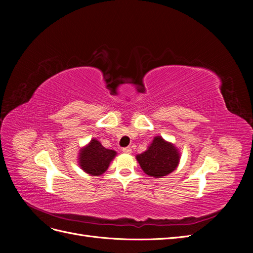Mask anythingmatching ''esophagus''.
I'll return each instance as SVG.
<instances>
[{
	"label": "esophagus",
	"mask_w": 253,
	"mask_h": 253,
	"mask_svg": "<svg viewBox=\"0 0 253 253\" xmlns=\"http://www.w3.org/2000/svg\"><path fill=\"white\" fill-rule=\"evenodd\" d=\"M122 152H124V153H126V154H129V153L132 152V149L129 148V147H126V148L122 149Z\"/></svg>",
	"instance_id": "34e87169"
}]
</instances>
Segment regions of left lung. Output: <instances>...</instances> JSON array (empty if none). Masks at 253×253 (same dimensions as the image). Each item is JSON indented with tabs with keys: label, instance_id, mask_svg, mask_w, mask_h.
<instances>
[{
	"label": "left lung",
	"instance_id": "1",
	"mask_svg": "<svg viewBox=\"0 0 253 253\" xmlns=\"http://www.w3.org/2000/svg\"><path fill=\"white\" fill-rule=\"evenodd\" d=\"M145 174L162 177L173 172L179 163V153L172 143L155 137L149 149L136 156Z\"/></svg>",
	"mask_w": 253,
	"mask_h": 253
}]
</instances>
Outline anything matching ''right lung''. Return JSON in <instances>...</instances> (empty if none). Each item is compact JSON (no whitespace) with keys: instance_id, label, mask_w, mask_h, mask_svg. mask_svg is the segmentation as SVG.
I'll list each match as a JSON object with an SVG mask.
<instances>
[{"instance_id":"1","label":"right lung","mask_w":253,"mask_h":253,"mask_svg":"<svg viewBox=\"0 0 253 253\" xmlns=\"http://www.w3.org/2000/svg\"><path fill=\"white\" fill-rule=\"evenodd\" d=\"M115 155L116 152L105 149L98 140L93 139L86 148L81 150L79 156L80 167L90 175H101L108 169Z\"/></svg>"}]
</instances>
